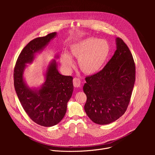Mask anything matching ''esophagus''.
I'll list each match as a JSON object with an SVG mask.
<instances>
[{"label": "esophagus", "mask_w": 155, "mask_h": 155, "mask_svg": "<svg viewBox=\"0 0 155 155\" xmlns=\"http://www.w3.org/2000/svg\"><path fill=\"white\" fill-rule=\"evenodd\" d=\"M73 84H74V86L76 87H80V84H81V81H80V79L78 78H74L73 79Z\"/></svg>", "instance_id": "obj_1"}]
</instances>
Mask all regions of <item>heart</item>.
Returning <instances> with one entry per match:
<instances>
[{
  "instance_id": "1",
  "label": "heart",
  "mask_w": 155,
  "mask_h": 155,
  "mask_svg": "<svg viewBox=\"0 0 155 155\" xmlns=\"http://www.w3.org/2000/svg\"><path fill=\"white\" fill-rule=\"evenodd\" d=\"M110 53V46L105 40L90 37L70 47V54L78 58V66L84 74L91 75L101 70ZM64 67L70 70L74 65L71 57L64 54L61 58Z\"/></svg>"
}]
</instances>
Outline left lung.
<instances>
[{"mask_svg": "<svg viewBox=\"0 0 155 155\" xmlns=\"http://www.w3.org/2000/svg\"><path fill=\"white\" fill-rule=\"evenodd\" d=\"M84 110L94 123H111L121 117L129 105L136 80V65L124 41L117 38V50L105 67L85 78Z\"/></svg>", "mask_w": 155, "mask_h": 155, "instance_id": "8db88e82", "label": "left lung"}]
</instances>
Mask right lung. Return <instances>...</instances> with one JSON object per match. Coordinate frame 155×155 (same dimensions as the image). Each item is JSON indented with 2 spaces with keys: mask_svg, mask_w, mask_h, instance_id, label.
Masks as SVG:
<instances>
[{
  "mask_svg": "<svg viewBox=\"0 0 155 155\" xmlns=\"http://www.w3.org/2000/svg\"><path fill=\"white\" fill-rule=\"evenodd\" d=\"M56 35L53 32L31 40L19 54L13 72L15 89L22 107L34 122L45 127L54 126L64 118L72 95L73 77L60 74L54 61L48 68L45 83L39 90L34 91L26 86L23 74L25 64L31 62L34 54Z\"/></svg>",
  "mask_w": 155,
  "mask_h": 155,
  "instance_id": "add662e5",
  "label": "right lung"
}]
</instances>
